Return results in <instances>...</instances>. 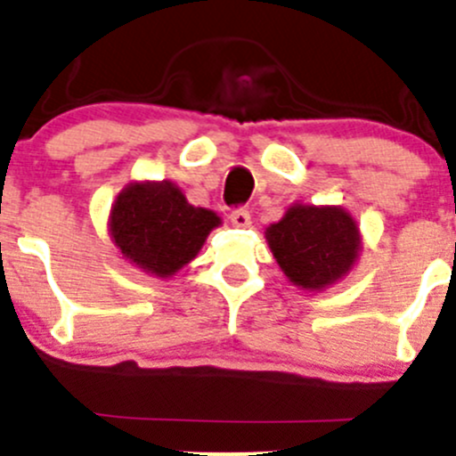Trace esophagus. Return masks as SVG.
<instances>
[{
    "label": "esophagus",
    "mask_w": 456,
    "mask_h": 456,
    "mask_svg": "<svg viewBox=\"0 0 456 456\" xmlns=\"http://www.w3.org/2000/svg\"><path fill=\"white\" fill-rule=\"evenodd\" d=\"M229 220H232L233 227L238 229H247L251 224V216L247 209H233L232 214H229Z\"/></svg>",
    "instance_id": "1"
}]
</instances>
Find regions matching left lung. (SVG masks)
Listing matches in <instances>:
<instances>
[{"mask_svg":"<svg viewBox=\"0 0 456 456\" xmlns=\"http://www.w3.org/2000/svg\"><path fill=\"white\" fill-rule=\"evenodd\" d=\"M275 262L289 282L324 291L351 273L362 251L355 218L335 205H296L265 232Z\"/></svg>","mask_w":456,"mask_h":456,"instance_id":"1","label":"left lung"}]
</instances>
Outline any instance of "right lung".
<instances>
[{
	"mask_svg": "<svg viewBox=\"0 0 456 456\" xmlns=\"http://www.w3.org/2000/svg\"><path fill=\"white\" fill-rule=\"evenodd\" d=\"M223 223L218 214L190 205L167 181L130 183L110 209V238L130 265L156 278H172L190 265L207 236Z\"/></svg>",
	"mask_w": 456,
	"mask_h": 456,
	"instance_id": "right-lung-1",
	"label": "right lung"
}]
</instances>
